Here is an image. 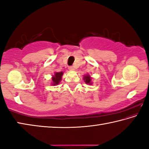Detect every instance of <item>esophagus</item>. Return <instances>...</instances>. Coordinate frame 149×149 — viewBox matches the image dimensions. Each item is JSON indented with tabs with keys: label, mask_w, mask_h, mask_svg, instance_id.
<instances>
[{
	"label": "esophagus",
	"mask_w": 149,
	"mask_h": 149,
	"mask_svg": "<svg viewBox=\"0 0 149 149\" xmlns=\"http://www.w3.org/2000/svg\"><path fill=\"white\" fill-rule=\"evenodd\" d=\"M68 69L70 70V71H74V70H75L73 66H69L68 67Z\"/></svg>",
	"instance_id": "34e87169"
}]
</instances>
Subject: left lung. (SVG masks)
I'll use <instances>...</instances> for the list:
<instances>
[{"label":"left lung","instance_id":"8db88e82","mask_svg":"<svg viewBox=\"0 0 149 149\" xmlns=\"http://www.w3.org/2000/svg\"><path fill=\"white\" fill-rule=\"evenodd\" d=\"M84 80L85 82V84L88 85H92V77H91L89 74H87L84 75Z\"/></svg>","mask_w":149,"mask_h":149}]
</instances>
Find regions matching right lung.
Instances as JSON below:
<instances>
[{
	"label": "right lung",
	"mask_w": 149,
	"mask_h": 149,
	"mask_svg": "<svg viewBox=\"0 0 149 149\" xmlns=\"http://www.w3.org/2000/svg\"><path fill=\"white\" fill-rule=\"evenodd\" d=\"M64 74V72H54V74L52 75V85L53 86L58 85L62 80V75Z\"/></svg>",
	"instance_id": "right-lung-1"
}]
</instances>
